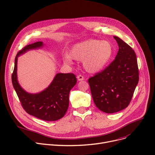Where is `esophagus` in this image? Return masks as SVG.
<instances>
[{"label":"esophagus","mask_w":155,"mask_h":155,"mask_svg":"<svg viewBox=\"0 0 155 155\" xmlns=\"http://www.w3.org/2000/svg\"><path fill=\"white\" fill-rule=\"evenodd\" d=\"M77 78H78V81H83V80H84V77L82 76V75H78V76H77Z\"/></svg>","instance_id":"esophagus-1"}]
</instances>
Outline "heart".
Returning <instances> with one entry per match:
<instances>
[{
	"label": "heart",
	"mask_w": 155,
	"mask_h": 155,
	"mask_svg": "<svg viewBox=\"0 0 155 155\" xmlns=\"http://www.w3.org/2000/svg\"><path fill=\"white\" fill-rule=\"evenodd\" d=\"M113 53V46L110 42L89 39L74 44L69 50V56L64 58V62L72 64V59L82 61L87 72L96 73L107 66Z\"/></svg>",
	"instance_id": "obj_1"
}]
</instances>
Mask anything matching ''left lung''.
I'll list each match as a JSON object with an SVG mask.
<instances>
[{"label": "left lung", "mask_w": 155, "mask_h": 155, "mask_svg": "<svg viewBox=\"0 0 155 155\" xmlns=\"http://www.w3.org/2000/svg\"><path fill=\"white\" fill-rule=\"evenodd\" d=\"M114 38L119 46L115 59L88 79L95 105L106 113H114L128 107L139 81L134 50L120 38Z\"/></svg>", "instance_id": "8db88e82"}]
</instances>
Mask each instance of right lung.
<instances>
[{"instance_id": "right-lung-1", "label": "right lung", "mask_w": 155, "mask_h": 155, "mask_svg": "<svg viewBox=\"0 0 155 155\" xmlns=\"http://www.w3.org/2000/svg\"><path fill=\"white\" fill-rule=\"evenodd\" d=\"M42 46V42H36L19 51L15 58L12 82L21 105L27 113L42 120L53 121L62 118L68 110L70 91L77 82L76 76L72 73H58L48 88L37 94L27 93L19 85L17 77V58L27 51Z\"/></svg>"}]
</instances>
